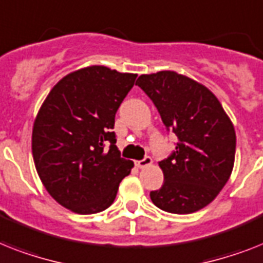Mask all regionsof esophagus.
<instances>
[{"label": "esophagus", "instance_id": "obj_1", "mask_svg": "<svg viewBox=\"0 0 263 263\" xmlns=\"http://www.w3.org/2000/svg\"><path fill=\"white\" fill-rule=\"evenodd\" d=\"M151 163H153V158L144 157L142 161L136 162V166H138V167H140V168H144V167H147V166H150Z\"/></svg>", "mask_w": 263, "mask_h": 263}]
</instances>
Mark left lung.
I'll list each match as a JSON object with an SVG mask.
<instances>
[{
    "label": "left lung",
    "instance_id": "1",
    "mask_svg": "<svg viewBox=\"0 0 263 263\" xmlns=\"http://www.w3.org/2000/svg\"><path fill=\"white\" fill-rule=\"evenodd\" d=\"M157 106L176 151L159 162L163 185L150 197L162 211L192 213L215 200L231 176L236 135L223 106L204 85L176 71L143 74L136 81Z\"/></svg>",
    "mask_w": 263,
    "mask_h": 263
}]
</instances>
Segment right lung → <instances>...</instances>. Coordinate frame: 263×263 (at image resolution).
<instances>
[{"label": "right lung", "instance_id": "right-lung-1", "mask_svg": "<svg viewBox=\"0 0 263 263\" xmlns=\"http://www.w3.org/2000/svg\"><path fill=\"white\" fill-rule=\"evenodd\" d=\"M136 77L105 66L70 72L36 116L32 155L37 174L51 197L72 212L91 215L110 206L134 167L120 157L112 129Z\"/></svg>", "mask_w": 263, "mask_h": 263}]
</instances>
